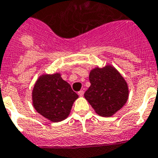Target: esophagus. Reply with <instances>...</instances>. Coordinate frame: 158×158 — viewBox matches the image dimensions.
<instances>
[{"instance_id":"obj_1","label":"esophagus","mask_w":158,"mask_h":158,"mask_svg":"<svg viewBox=\"0 0 158 158\" xmlns=\"http://www.w3.org/2000/svg\"><path fill=\"white\" fill-rule=\"evenodd\" d=\"M78 94H79V96H80V97H83V94H84V91H83V90H80L79 92H78Z\"/></svg>"}]
</instances>
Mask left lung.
<instances>
[{"instance_id":"1","label":"left lung","mask_w":158,"mask_h":158,"mask_svg":"<svg viewBox=\"0 0 158 158\" xmlns=\"http://www.w3.org/2000/svg\"><path fill=\"white\" fill-rule=\"evenodd\" d=\"M89 81L91 86L84 93V97L97 114L112 116L123 108L127 101V83L111 65L91 70Z\"/></svg>"}]
</instances>
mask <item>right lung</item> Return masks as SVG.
Listing matches in <instances>:
<instances>
[{
	"instance_id": "1",
	"label": "right lung",
	"mask_w": 158,
	"mask_h": 158,
	"mask_svg": "<svg viewBox=\"0 0 158 158\" xmlns=\"http://www.w3.org/2000/svg\"><path fill=\"white\" fill-rule=\"evenodd\" d=\"M79 96L59 73L42 75L35 83L32 104L40 114L57 123L66 119Z\"/></svg>"
}]
</instances>
